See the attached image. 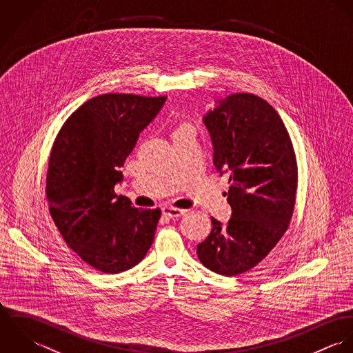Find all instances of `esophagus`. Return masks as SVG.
Listing matches in <instances>:
<instances>
[{
  "label": "esophagus",
  "instance_id": "34e87169",
  "mask_svg": "<svg viewBox=\"0 0 353 353\" xmlns=\"http://www.w3.org/2000/svg\"><path fill=\"white\" fill-rule=\"evenodd\" d=\"M185 209H179V208H174V206H164L163 208V214L170 217V219H178L181 216L185 214Z\"/></svg>",
  "mask_w": 353,
  "mask_h": 353
}]
</instances>
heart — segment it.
<instances>
[{
  "label": "heart",
  "mask_w": 353,
  "mask_h": 353,
  "mask_svg": "<svg viewBox=\"0 0 353 353\" xmlns=\"http://www.w3.org/2000/svg\"><path fill=\"white\" fill-rule=\"evenodd\" d=\"M188 129H193V126H192L190 123H188V122H182V123H179V125L175 128L174 133H176V132H182V130H188Z\"/></svg>",
  "instance_id": "heart-1"
}]
</instances>
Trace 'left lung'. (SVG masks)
Listing matches in <instances>:
<instances>
[{
	"instance_id": "left-lung-1",
	"label": "left lung",
	"mask_w": 353,
	"mask_h": 353,
	"mask_svg": "<svg viewBox=\"0 0 353 353\" xmlns=\"http://www.w3.org/2000/svg\"><path fill=\"white\" fill-rule=\"evenodd\" d=\"M213 163L230 174L227 225L212 217V231L197 246L203 266L236 276L256 266L288 230L296 200L298 164L277 111L252 94H234L203 117Z\"/></svg>"
}]
</instances>
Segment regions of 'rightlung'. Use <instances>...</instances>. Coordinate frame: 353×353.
Segmentation results:
<instances>
[{"instance_id": "add662e5", "label": "right lung", "mask_w": 353, "mask_h": 353, "mask_svg": "<svg viewBox=\"0 0 353 353\" xmlns=\"http://www.w3.org/2000/svg\"><path fill=\"white\" fill-rule=\"evenodd\" d=\"M165 97L104 94L81 104L52 144L46 176L51 217L66 245L104 273L137 265L150 250L160 209H143L114 186L140 132Z\"/></svg>"}]
</instances>
